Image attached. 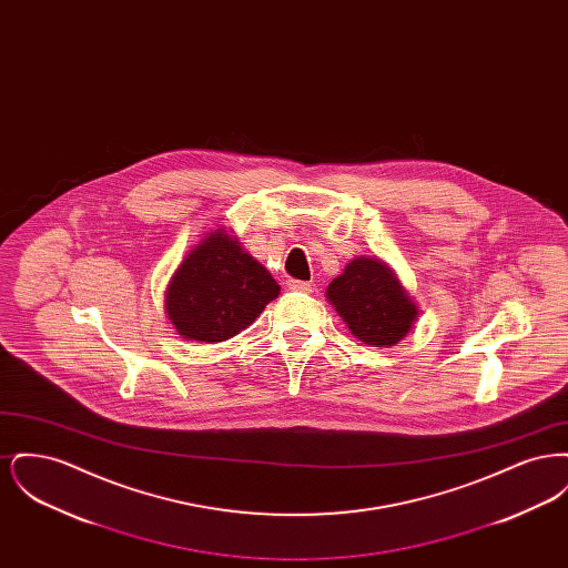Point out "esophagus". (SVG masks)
Here are the masks:
<instances>
[{"instance_id": "34e87169", "label": "esophagus", "mask_w": 568, "mask_h": 568, "mask_svg": "<svg viewBox=\"0 0 568 568\" xmlns=\"http://www.w3.org/2000/svg\"><path fill=\"white\" fill-rule=\"evenodd\" d=\"M287 287L292 290V292H297V294H311L313 292V285L311 283H306V281H287Z\"/></svg>"}]
</instances>
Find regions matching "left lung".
<instances>
[{"instance_id":"left-lung-1","label":"left lung","mask_w":568,"mask_h":568,"mask_svg":"<svg viewBox=\"0 0 568 568\" xmlns=\"http://www.w3.org/2000/svg\"><path fill=\"white\" fill-rule=\"evenodd\" d=\"M327 300L347 322L353 336L373 347L396 345L417 317L408 300L383 262L357 257L327 287Z\"/></svg>"}]
</instances>
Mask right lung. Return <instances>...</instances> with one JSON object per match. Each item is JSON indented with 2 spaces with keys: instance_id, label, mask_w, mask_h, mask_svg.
Instances as JSON below:
<instances>
[{
  "instance_id": "1",
  "label": "right lung",
  "mask_w": 568,
  "mask_h": 568,
  "mask_svg": "<svg viewBox=\"0 0 568 568\" xmlns=\"http://www.w3.org/2000/svg\"><path fill=\"white\" fill-rule=\"evenodd\" d=\"M276 296L271 272L216 230L172 276L165 311L183 338L221 343L253 324Z\"/></svg>"
}]
</instances>
